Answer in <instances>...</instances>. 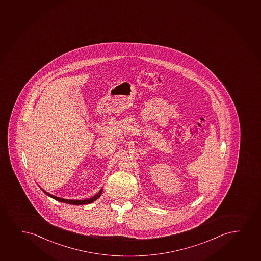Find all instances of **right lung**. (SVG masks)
Here are the masks:
<instances>
[{"instance_id": "obj_1", "label": "right lung", "mask_w": 261, "mask_h": 261, "mask_svg": "<svg viewBox=\"0 0 261 261\" xmlns=\"http://www.w3.org/2000/svg\"><path fill=\"white\" fill-rule=\"evenodd\" d=\"M47 196H49L50 198L56 199L57 201L63 202V203H67V204H71V205H86V204H90V203H93V201H95L96 199L100 197V195L102 193V189L99 191L97 194L94 195L92 198H88V199H84V200H73V199H65V198H59V197H56L54 195L49 194L48 192H45L43 189H41Z\"/></svg>"}]
</instances>
